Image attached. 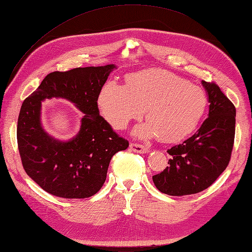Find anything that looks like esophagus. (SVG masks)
I'll use <instances>...</instances> for the list:
<instances>
[{"instance_id":"obj_1","label":"esophagus","mask_w":252,"mask_h":252,"mask_svg":"<svg viewBox=\"0 0 252 252\" xmlns=\"http://www.w3.org/2000/svg\"><path fill=\"white\" fill-rule=\"evenodd\" d=\"M130 150L136 152V153H139V154H145V153L149 152V149L147 147L141 145V144H137V143H130Z\"/></svg>"}]
</instances>
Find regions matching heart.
Wrapping results in <instances>:
<instances>
[{"label":"heart","mask_w":252,"mask_h":252,"mask_svg":"<svg viewBox=\"0 0 252 252\" xmlns=\"http://www.w3.org/2000/svg\"><path fill=\"white\" fill-rule=\"evenodd\" d=\"M98 107L116 129L140 119L146 108L150 120L134 128V136H160L176 142L197 128L207 107V96L202 88L169 71L146 69L128 76L126 84L107 81L98 95Z\"/></svg>","instance_id":"b5f03b06"}]
</instances>
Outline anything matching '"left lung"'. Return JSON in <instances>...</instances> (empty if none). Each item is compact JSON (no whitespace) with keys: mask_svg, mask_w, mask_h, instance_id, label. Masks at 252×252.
<instances>
[{"mask_svg":"<svg viewBox=\"0 0 252 252\" xmlns=\"http://www.w3.org/2000/svg\"><path fill=\"white\" fill-rule=\"evenodd\" d=\"M210 102L208 118L192 137L167 151L169 167L153 176L156 188L169 195L198 193L228 167L235 136L236 110L217 84L202 80Z\"/></svg>","mask_w":252,"mask_h":252,"instance_id":"obj_1","label":"left lung"}]
</instances>
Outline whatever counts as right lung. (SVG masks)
Wrapping results in <instances>:
<instances>
[{
    "label": "right lung",
    "instance_id": "add662e5",
    "mask_svg": "<svg viewBox=\"0 0 252 252\" xmlns=\"http://www.w3.org/2000/svg\"><path fill=\"white\" fill-rule=\"evenodd\" d=\"M116 66L79 67L54 71L23 101L17 140L27 174L48 193L65 199H84L99 191L114 154L129 143L119 137L99 115L97 100L110 72ZM62 97L85 115L80 129L67 141L50 136L41 124V102Z\"/></svg>",
    "mask_w": 252,
    "mask_h": 252
}]
</instances>
